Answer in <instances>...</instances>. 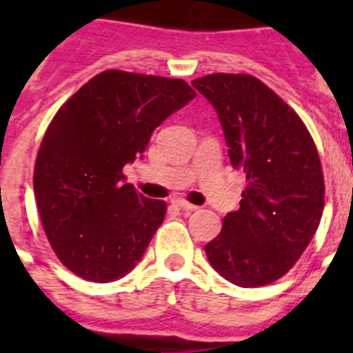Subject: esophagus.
Here are the masks:
<instances>
[{"instance_id":"esophagus-1","label":"esophagus","mask_w":353,"mask_h":353,"mask_svg":"<svg viewBox=\"0 0 353 353\" xmlns=\"http://www.w3.org/2000/svg\"><path fill=\"white\" fill-rule=\"evenodd\" d=\"M174 205H176V207H179L181 210H187V212H192V210L198 209L196 205L188 203V201H185V199H174Z\"/></svg>"}]
</instances>
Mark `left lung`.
Here are the masks:
<instances>
[{"label": "left lung", "mask_w": 353, "mask_h": 353, "mask_svg": "<svg viewBox=\"0 0 353 353\" xmlns=\"http://www.w3.org/2000/svg\"><path fill=\"white\" fill-rule=\"evenodd\" d=\"M214 106L231 165L245 172L240 209L205 245L232 284L258 288L284 276L310 245L324 209L319 152L301 117L251 74L192 80Z\"/></svg>", "instance_id": "obj_1"}]
</instances>
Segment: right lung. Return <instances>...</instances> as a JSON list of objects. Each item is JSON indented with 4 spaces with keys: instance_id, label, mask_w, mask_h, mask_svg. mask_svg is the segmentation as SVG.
<instances>
[{
    "instance_id": "add662e5",
    "label": "right lung",
    "mask_w": 353,
    "mask_h": 353,
    "mask_svg": "<svg viewBox=\"0 0 353 353\" xmlns=\"http://www.w3.org/2000/svg\"><path fill=\"white\" fill-rule=\"evenodd\" d=\"M194 97L185 80L110 69L58 110L36 157L34 198L52 251L80 279L113 282L143 258L166 203L139 194L122 168Z\"/></svg>"
}]
</instances>
